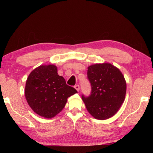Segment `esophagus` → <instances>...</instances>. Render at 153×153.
I'll use <instances>...</instances> for the list:
<instances>
[{"label":"esophagus","instance_id":"obj_1","mask_svg":"<svg viewBox=\"0 0 153 153\" xmlns=\"http://www.w3.org/2000/svg\"><path fill=\"white\" fill-rule=\"evenodd\" d=\"M75 89L78 92L80 91V86L78 85H76L75 86Z\"/></svg>","mask_w":153,"mask_h":153}]
</instances>
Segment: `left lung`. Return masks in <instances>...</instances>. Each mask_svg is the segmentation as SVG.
<instances>
[{
    "instance_id": "8db88e82",
    "label": "left lung",
    "mask_w": 153,
    "mask_h": 153,
    "mask_svg": "<svg viewBox=\"0 0 153 153\" xmlns=\"http://www.w3.org/2000/svg\"><path fill=\"white\" fill-rule=\"evenodd\" d=\"M91 94L82 100L86 108L96 119L105 120L116 114L123 103L126 82L121 71L112 64L96 63L87 68Z\"/></svg>"
}]
</instances>
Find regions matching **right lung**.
Segmentation results:
<instances>
[{
    "instance_id": "add662e5",
    "label": "right lung",
    "mask_w": 153,
    "mask_h": 153,
    "mask_svg": "<svg viewBox=\"0 0 153 153\" xmlns=\"http://www.w3.org/2000/svg\"><path fill=\"white\" fill-rule=\"evenodd\" d=\"M75 93L76 90L66 84L53 64L41 65L32 70L25 87V98L30 107L39 116L47 119L61 112L68 98Z\"/></svg>"
}]
</instances>
